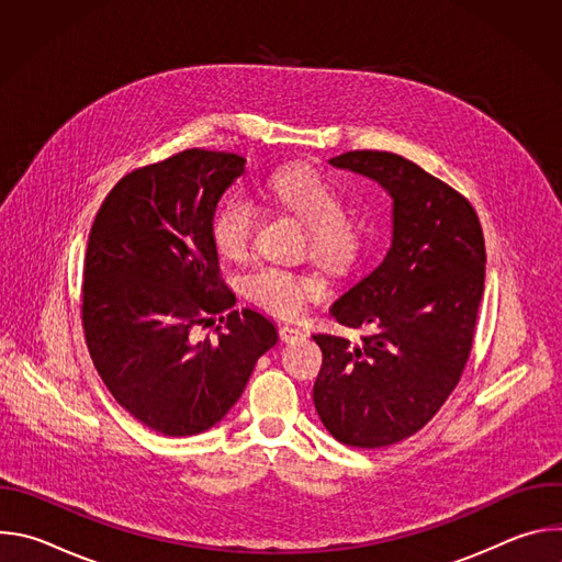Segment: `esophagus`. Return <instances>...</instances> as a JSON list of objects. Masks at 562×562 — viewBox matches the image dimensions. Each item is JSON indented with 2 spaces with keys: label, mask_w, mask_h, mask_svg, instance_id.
I'll return each mask as SVG.
<instances>
[{
  "label": "esophagus",
  "mask_w": 562,
  "mask_h": 562,
  "mask_svg": "<svg viewBox=\"0 0 562 562\" xmlns=\"http://www.w3.org/2000/svg\"><path fill=\"white\" fill-rule=\"evenodd\" d=\"M278 334H280L282 342H293V340L304 338V331L300 327H295V325H280Z\"/></svg>",
  "instance_id": "34e87169"
}]
</instances>
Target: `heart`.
<instances>
[{"mask_svg":"<svg viewBox=\"0 0 562 562\" xmlns=\"http://www.w3.org/2000/svg\"><path fill=\"white\" fill-rule=\"evenodd\" d=\"M265 195L308 224L311 254L331 271L351 269L373 245V226L364 217L345 211L340 191L311 169L289 167L273 173ZM256 222L258 209L247 195L233 193L224 198L209 222L217 254L228 260L245 258ZM245 289L262 308L278 315H295L308 297L323 291V284L311 273L262 265L245 278Z\"/></svg>","mask_w":562,"mask_h":562,"instance_id":"1","label":"heart"}]
</instances>
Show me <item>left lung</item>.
Listing matches in <instances>:
<instances>
[{"instance_id": "1", "label": "left lung", "mask_w": 562, "mask_h": 562, "mask_svg": "<svg viewBox=\"0 0 562 562\" xmlns=\"http://www.w3.org/2000/svg\"><path fill=\"white\" fill-rule=\"evenodd\" d=\"M329 165L367 176L393 198L384 260L331 313L349 338L315 334L323 369L313 405L329 434L378 449L420 431L451 395L471 356L485 289V235L471 202L412 159L349 150Z\"/></svg>"}]
</instances>
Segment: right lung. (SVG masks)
Here are the masks:
<instances>
[{"label": "right lung", "instance_id": "obj_1", "mask_svg": "<svg viewBox=\"0 0 562 562\" xmlns=\"http://www.w3.org/2000/svg\"><path fill=\"white\" fill-rule=\"evenodd\" d=\"M247 159L187 148L126 173L89 235L82 327L93 364L135 420L165 436L217 425L278 342L269 317L231 311L209 222ZM228 310L215 339L211 314Z\"/></svg>", "mask_w": 562, "mask_h": 562}]
</instances>
